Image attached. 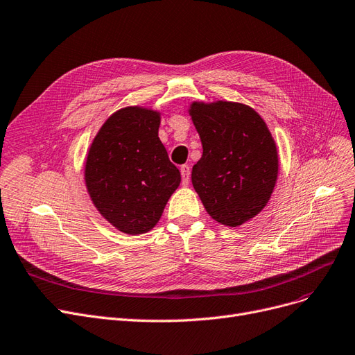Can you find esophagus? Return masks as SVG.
<instances>
[{
  "label": "esophagus",
  "instance_id": "obj_1",
  "mask_svg": "<svg viewBox=\"0 0 355 355\" xmlns=\"http://www.w3.org/2000/svg\"><path fill=\"white\" fill-rule=\"evenodd\" d=\"M180 171H181V177H182V186L187 187L189 182H190V166L189 165H181Z\"/></svg>",
  "mask_w": 355,
  "mask_h": 355
}]
</instances>
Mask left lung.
Here are the masks:
<instances>
[{
    "mask_svg": "<svg viewBox=\"0 0 355 355\" xmlns=\"http://www.w3.org/2000/svg\"><path fill=\"white\" fill-rule=\"evenodd\" d=\"M189 114L203 145L193 187L211 219L238 227L271 198L279 177L274 137L264 119L242 103L193 101Z\"/></svg>",
    "mask_w": 355,
    "mask_h": 355,
    "instance_id": "left-lung-1",
    "label": "left lung"
}]
</instances>
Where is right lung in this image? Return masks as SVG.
<instances>
[{
  "mask_svg": "<svg viewBox=\"0 0 355 355\" xmlns=\"http://www.w3.org/2000/svg\"><path fill=\"white\" fill-rule=\"evenodd\" d=\"M161 112L129 105L114 112L89 145L84 180L92 205L120 232L146 234L159 222L181 175L158 130Z\"/></svg>",
  "mask_w": 355,
  "mask_h": 355,
  "instance_id": "1",
  "label": "right lung"
}]
</instances>
